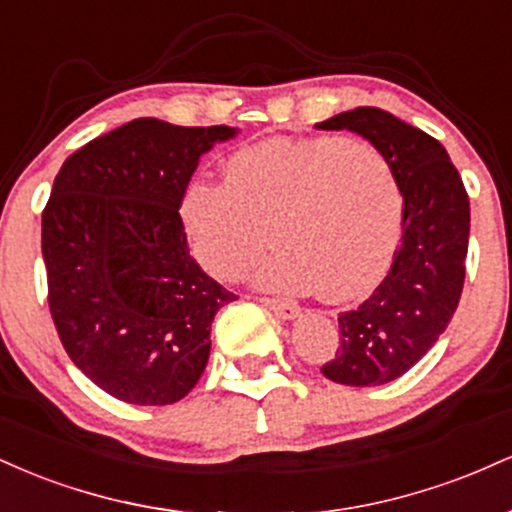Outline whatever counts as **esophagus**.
Here are the masks:
<instances>
[{
  "label": "esophagus",
  "instance_id": "1",
  "mask_svg": "<svg viewBox=\"0 0 512 512\" xmlns=\"http://www.w3.org/2000/svg\"><path fill=\"white\" fill-rule=\"evenodd\" d=\"M260 303L264 305V308L274 310V313L279 317H284V320H291V317H296L298 313H301L298 303H293V301H279V298L260 296Z\"/></svg>",
  "mask_w": 512,
  "mask_h": 512
}]
</instances>
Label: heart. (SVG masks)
I'll return each instance as SVG.
<instances>
[{
    "mask_svg": "<svg viewBox=\"0 0 512 512\" xmlns=\"http://www.w3.org/2000/svg\"><path fill=\"white\" fill-rule=\"evenodd\" d=\"M397 180L361 139H269L223 166V185L197 180L180 202L182 226L202 267L238 279L267 248L264 286L310 289L349 301L383 274L399 233ZM270 236H266V231Z\"/></svg>",
    "mask_w": 512,
    "mask_h": 512,
    "instance_id": "1",
    "label": "heart"
}]
</instances>
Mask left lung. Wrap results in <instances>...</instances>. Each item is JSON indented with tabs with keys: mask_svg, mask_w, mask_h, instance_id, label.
I'll return each mask as SVG.
<instances>
[{
	"mask_svg": "<svg viewBox=\"0 0 512 512\" xmlns=\"http://www.w3.org/2000/svg\"><path fill=\"white\" fill-rule=\"evenodd\" d=\"M317 129H351L390 163L402 192V233L390 272L358 308L339 313V344L322 375L370 387L399 378L428 354L460 303L469 197L448 151L387 110H346Z\"/></svg>",
	"mask_w": 512,
	"mask_h": 512,
	"instance_id": "1",
	"label": "left lung"
}]
</instances>
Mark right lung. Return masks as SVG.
Returning <instances> with one entry per match:
<instances>
[{
  "mask_svg": "<svg viewBox=\"0 0 512 512\" xmlns=\"http://www.w3.org/2000/svg\"><path fill=\"white\" fill-rule=\"evenodd\" d=\"M231 127L139 117L62 163L43 209L48 303L74 366L127 404L197 385L211 320L236 301L190 255L180 202L199 156Z\"/></svg>",
  "mask_w": 512,
  "mask_h": 512,
  "instance_id": "add662e5",
  "label": "right lung"
}]
</instances>
